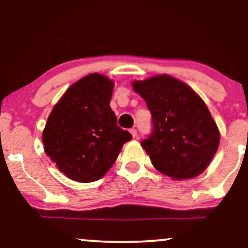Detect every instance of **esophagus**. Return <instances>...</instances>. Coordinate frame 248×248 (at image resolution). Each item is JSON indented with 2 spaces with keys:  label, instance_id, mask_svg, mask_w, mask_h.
Masks as SVG:
<instances>
[{
  "label": "esophagus",
  "instance_id": "1",
  "mask_svg": "<svg viewBox=\"0 0 248 248\" xmlns=\"http://www.w3.org/2000/svg\"><path fill=\"white\" fill-rule=\"evenodd\" d=\"M129 133L132 134V136H133V138H135V136H136V129H134V128H132V129L129 130Z\"/></svg>",
  "mask_w": 248,
  "mask_h": 248
}]
</instances>
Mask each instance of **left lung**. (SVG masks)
Instances as JSON below:
<instances>
[{
    "mask_svg": "<svg viewBox=\"0 0 248 248\" xmlns=\"http://www.w3.org/2000/svg\"><path fill=\"white\" fill-rule=\"evenodd\" d=\"M133 90L152 112L154 130L141 146L157 171L172 179L201 175L217 153L220 133L191 87L169 75L134 80Z\"/></svg>",
    "mask_w": 248,
    "mask_h": 248,
    "instance_id": "obj_1",
    "label": "left lung"
}]
</instances>
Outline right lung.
I'll list each match as a JSON object with an SVG mask.
<instances>
[{
	"mask_svg": "<svg viewBox=\"0 0 248 248\" xmlns=\"http://www.w3.org/2000/svg\"><path fill=\"white\" fill-rule=\"evenodd\" d=\"M114 81L91 73L67 88L43 130L46 155L66 177L90 183L104 177L132 139L109 106Z\"/></svg>",
	"mask_w": 248,
	"mask_h": 248,
	"instance_id": "1",
	"label": "right lung"
}]
</instances>
